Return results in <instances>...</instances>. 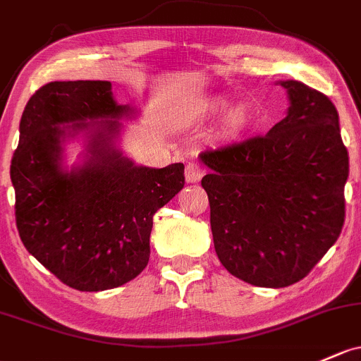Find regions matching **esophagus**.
Returning a JSON list of instances; mask_svg holds the SVG:
<instances>
[{
    "label": "esophagus",
    "instance_id": "1",
    "mask_svg": "<svg viewBox=\"0 0 361 361\" xmlns=\"http://www.w3.org/2000/svg\"><path fill=\"white\" fill-rule=\"evenodd\" d=\"M203 176H204V170L201 169L200 164H196V161H189V164L185 165V182L192 184V182L201 180V177Z\"/></svg>",
    "mask_w": 361,
    "mask_h": 361
}]
</instances>
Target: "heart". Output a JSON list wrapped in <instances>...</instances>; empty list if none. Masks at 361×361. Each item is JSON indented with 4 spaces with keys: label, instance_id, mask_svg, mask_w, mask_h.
I'll list each match as a JSON object with an SVG mask.
<instances>
[{
    "label": "heart",
    "instance_id": "1",
    "mask_svg": "<svg viewBox=\"0 0 361 361\" xmlns=\"http://www.w3.org/2000/svg\"><path fill=\"white\" fill-rule=\"evenodd\" d=\"M226 108H227V103L215 102V103L210 104L208 111L215 115V114H220V111H224ZM250 120H251L250 110H247L244 104H239V106L231 108V111H228L227 117H226V133L228 135L241 134L243 130L246 129L247 126H250Z\"/></svg>",
    "mask_w": 361,
    "mask_h": 361
}]
</instances>
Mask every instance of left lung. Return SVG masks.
<instances>
[{"instance_id":"1","label":"left lung","mask_w":361,"mask_h":361,"mask_svg":"<svg viewBox=\"0 0 361 361\" xmlns=\"http://www.w3.org/2000/svg\"><path fill=\"white\" fill-rule=\"evenodd\" d=\"M279 84L289 108L269 134L200 153L216 257L259 288L301 281L337 241L350 173L334 103L298 80Z\"/></svg>"}]
</instances>
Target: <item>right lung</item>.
<instances>
[{
  "label": "right lung",
  "mask_w": 361,
  "mask_h": 361,
  "mask_svg": "<svg viewBox=\"0 0 361 361\" xmlns=\"http://www.w3.org/2000/svg\"><path fill=\"white\" fill-rule=\"evenodd\" d=\"M133 114L108 80L49 82L22 114L10 166L18 234L68 288L106 290L137 277L148 265L153 215L184 188L182 164L149 169L117 148V120ZM79 132L87 160L65 171L61 145Z\"/></svg>",
  "instance_id": "right-lung-1"
}]
</instances>
